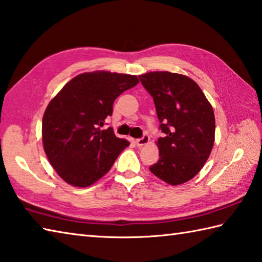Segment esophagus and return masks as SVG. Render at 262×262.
<instances>
[{
  "mask_svg": "<svg viewBox=\"0 0 262 262\" xmlns=\"http://www.w3.org/2000/svg\"><path fill=\"white\" fill-rule=\"evenodd\" d=\"M148 141H150V137H148L147 134H144L141 138H138V140H136V145L138 147H141L143 145H145Z\"/></svg>",
  "mask_w": 262,
  "mask_h": 262,
  "instance_id": "esophagus-1",
  "label": "esophagus"
}]
</instances>
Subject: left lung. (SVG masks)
Returning <instances> with one entry per match:
<instances>
[{
	"instance_id": "8db88e82",
	"label": "left lung",
	"mask_w": 262,
	"mask_h": 262,
	"mask_svg": "<svg viewBox=\"0 0 262 262\" xmlns=\"http://www.w3.org/2000/svg\"><path fill=\"white\" fill-rule=\"evenodd\" d=\"M153 97L160 129L159 160L150 170L170 185L192 179L201 170L214 142V114L195 81L169 71L140 76Z\"/></svg>"
}]
</instances>
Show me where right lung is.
<instances>
[{"label": "right lung", "mask_w": 262, "mask_h": 262, "mask_svg": "<svg viewBox=\"0 0 262 262\" xmlns=\"http://www.w3.org/2000/svg\"><path fill=\"white\" fill-rule=\"evenodd\" d=\"M138 83L126 74L85 73L76 76L46 107L43 145L49 161L64 182L87 187L110 170L129 142L101 129L111 117L114 102Z\"/></svg>", "instance_id": "obj_1"}]
</instances>
